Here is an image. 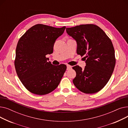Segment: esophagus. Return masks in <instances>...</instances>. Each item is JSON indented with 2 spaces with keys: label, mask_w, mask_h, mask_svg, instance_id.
<instances>
[{
  "label": "esophagus",
  "mask_w": 128,
  "mask_h": 128,
  "mask_svg": "<svg viewBox=\"0 0 128 128\" xmlns=\"http://www.w3.org/2000/svg\"><path fill=\"white\" fill-rule=\"evenodd\" d=\"M71 68H72V66H70V65L67 66V70H70Z\"/></svg>",
  "instance_id": "34e87169"
}]
</instances>
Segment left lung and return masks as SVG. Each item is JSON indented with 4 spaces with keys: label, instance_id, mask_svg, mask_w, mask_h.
Returning a JSON list of instances; mask_svg holds the SVG:
<instances>
[{
    "label": "left lung",
    "instance_id": "left-lung-1",
    "mask_svg": "<svg viewBox=\"0 0 128 128\" xmlns=\"http://www.w3.org/2000/svg\"><path fill=\"white\" fill-rule=\"evenodd\" d=\"M66 30L77 42V53L81 56H84L86 63L84 70L78 65L72 68L76 72L74 84L84 93L100 91L108 82L116 64L110 39L94 24L80 25Z\"/></svg>",
    "mask_w": 128,
    "mask_h": 128
}]
</instances>
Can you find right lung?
Returning <instances> with one entry per match:
<instances>
[{
  "instance_id": "obj_1",
  "label": "right lung",
  "mask_w": 128,
  "mask_h": 128,
  "mask_svg": "<svg viewBox=\"0 0 128 128\" xmlns=\"http://www.w3.org/2000/svg\"><path fill=\"white\" fill-rule=\"evenodd\" d=\"M65 28L38 24L20 38L16 51L15 68L21 82L31 93L45 95L59 84L67 67L65 64L52 65L48 62L46 56L52 53L54 44Z\"/></svg>"
}]
</instances>
